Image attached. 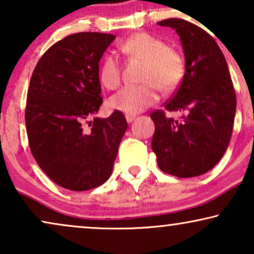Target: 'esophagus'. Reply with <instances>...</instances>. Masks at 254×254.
<instances>
[{
    "mask_svg": "<svg viewBox=\"0 0 254 254\" xmlns=\"http://www.w3.org/2000/svg\"><path fill=\"white\" fill-rule=\"evenodd\" d=\"M135 118H136L135 114H126V120L128 121V123H133V121L135 120Z\"/></svg>",
    "mask_w": 254,
    "mask_h": 254,
    "instance_id": "esophagus-1",
    "label": "esophagus"
}]
</instances>
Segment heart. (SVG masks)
Wrapping results in <instances>:
<instances>
[{
    "label": "heart",
    "mask_w": 254,
    "mask_h": 254,
    "mask_svg": "<svg viewBox=\"0 0 254 254\" xmlns=\"http://www.w3.org/2000/svg\"><path fill=\"white\" fill-rule=\"evenodd\" d=\"M128 58L144 61L141 81L127 85L110 98V106L124 113L135 114L147 110L159 99V88L164 92L177 89L185 76V61L179 52L164 41L145 32L128 37L120 45ZM99 79L109 90L119 88L123 81V65L116 54H107L99 68Z\"/></svg>",
    "instance_id": "b5f03b06"
}]
</instances>
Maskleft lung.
Segmentation results:
<instances>
[{"instance_id":"obj_1","label":"left lung","mask_w":254,"mask_h":254,"mask_svg":"<svg viewBox=\"0 0 254 254\" xmlns=\"http://www.w3.org/2000/svg\"><path fill=\"white\" fill-rule=\"evenodd\" d=\"M177 31L186 60V72L164 109L187 113L182 123L155 110L151 148L159 169L178 178L203 175L223 157L230 142L236 92L221 48L209 33L180 18L157 23Z\"/></svg>"}]
</instances>
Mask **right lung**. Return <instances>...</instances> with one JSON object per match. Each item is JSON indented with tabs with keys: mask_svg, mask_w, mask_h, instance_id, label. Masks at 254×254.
Returning <instances> with one entry per match:
<instances>
[{
	"mask_svg": "<svg viewBox=\"0 0 254 254\" xmlns=\"http://www.w3.org/2000/svg\"><path fill=\"white\" fill-rule=\"evenodd\" d=\"M114 39L109 33L70 34L45 52L31 76L25 107L31 152L64 189L103 185L128 127L120 111L88 121L103 104L99 61Z\"/></svg>",
	"mask_w": 254,
	"mask_h": 254,
	"instance_id": "1",
	"label": "right lung"
}]
</instances>
